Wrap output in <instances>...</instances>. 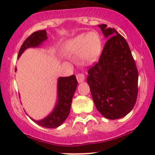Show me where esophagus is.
Listing matches in <instances>:
<instances>
[{"label": "esophagus", "mask_w": 155, "mask_h": 155, "mask_svg": "<svg viewBox=\"0 0 155 155\" xmlns=\"http://www.w3.org/2000/svg\"><path fill=\"white\" fill-rule=\"evenodd\" d=\"M76 79H77V81L79 82H82L85 80V76L82 73H78L76 75Z\"/></svg>", "instance_id": "obj_1"}]
</instances>
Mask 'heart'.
Listing matches in <instances>:
<instances>
[{"label":"heart","instance_id":"heart-1","mask_svg":"<svg viewBox=\"0 0 155 155\" xmlns=\"http://www.w3.org/2000/svg\"><path fill=\"white\" fill-rule=\"evenodd\" d=\"M64 51L69 55H79L84 63L94 62L101 51V40L97 33L91 31L82 34L68 40L64 45Z\"/></svg>","mask_w":155,"mask_h":155}]
</instances>
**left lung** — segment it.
Here are the masks:
<instances>
[{
  "label": "left lung",
  "mask_w": 155,
  "mask_h": 155,
  "mask_svg": "<svg viewBox=\"0 0 155 155\" xmlns=\"http://www.w3.org/2000/svg\"><path fill=\"white\" fill-rule=\"evenodd\" d=\"M106 38L99 61L88 70L87 82L97 109L108 119L127 115L138 94V70L126 40L115 28L100 25Z\"/></svg>",
  "instance_id": "1"
}]
</instances>
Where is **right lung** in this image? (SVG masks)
<instances>
[{"label": "right lung", "instance_id": "right-lung-1", "mask_svg": "<svg viewBox=\"0 0 155 155\" xmlns=\"http://www.w3.org/2000/svg\"><path fill=\"white\" fill-rule=\"evenodd\" d=\"M47 39L46 30L33 33L24 41L18 51V58L23 51L30 47H38ZM77 80L74 75L68 77H60L58 81V101L52 112L40 121L31 120L40 126L46 128H55L61 125L70 114L73 94L77 87Z\"/></svg>", "mask_w": 155, "mask_h": 155}]
</instances>
